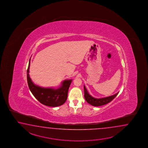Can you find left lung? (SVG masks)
Masks as SVG:
<instances>
[{
	"label": "left lung",
	"instance_id": "obj_1",
	"mask_svg": "<svg viewBox=\"0 0 148 148\" xmlns=\"http://www.w3.org/2000/svg\"><path fill=\"white\" fill-rule=\"evenodd\" d=\"M84 97H85L86 101H87V103L94 106H102L105 104H107L112 101L114 98L116 96L119 94V92L116 94L112 95L106 97L101 98H96L91 96L88 93L87 90L85 87V85L84 86Z\"/></svg>",
	"mask_w": 148,
	"mask_h": 148
}]
</instances>
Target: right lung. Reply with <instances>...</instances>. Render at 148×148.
Listing matches in <instances>:
<instances>
[{
    "label": "right lung",
    "instance_id": "1",
    "mask_svg": "<svg viewBox=\"0 0 148 148\" xmlns=\"http://www.w3.org/2000/svg\"><path fill=\"white\" fill-rule=\"evenodd\" d=\"M30 60L27 70V80L28 87L32 94L41 104L50 107H57L62 105L66 101L68 92L73 79L64 80L60 87L58 88H44L35 85L29 77Z\"/></svg>",
    "mask_w": 148,
    "mask_h": 148
}]
</instances>
